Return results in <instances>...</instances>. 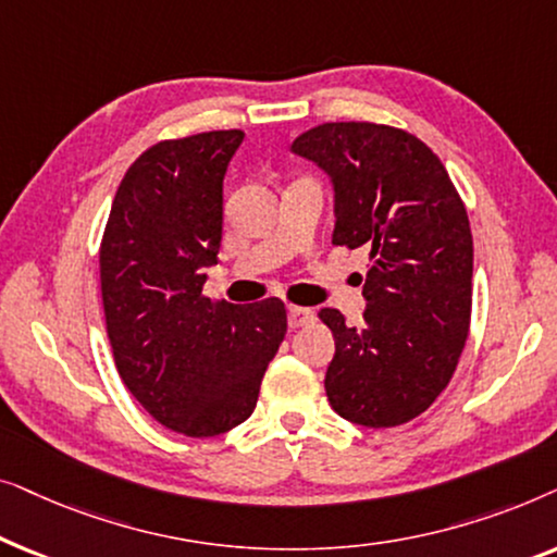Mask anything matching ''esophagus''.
Here are the masks:
<instances>
[{"label": "esophagus", "mask_w": 557, "mask_h": 557, "mask_svg": "<svg viewBox=\"0 0 557 557\" xmlns=\"http://www.w3.org/2000/svg\"><path fill=\"white\" fill-rule=\"evenodd\" d=\"M309 322H314V311L307 307H288V326H292V330L307 326Z\"/></svg>", "instance_id": "esophagus-1"}]
</instances>
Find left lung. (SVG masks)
Listing matches in <instances>:
<instances>
[{
    "instance_id": "left-lung-1",
    "label": "left lung",
    "mask_w": 557,
    "mask_h": 557,
    "mask_svg": "<svg viewBox=\"0 0 557 557\" xmlns=\"http://www.w3.org/2000/svg\"><path fill=\"white\" fill-rule=\"evenodd\" d=\"M294 154L317 162L334 189V246L370 250L364 324L337 309L324 387L345 421L393 429L444 393L471 314L474 243L446 166L403 128L339 121L304 132Z\"/></svg>"
}]
</instances>
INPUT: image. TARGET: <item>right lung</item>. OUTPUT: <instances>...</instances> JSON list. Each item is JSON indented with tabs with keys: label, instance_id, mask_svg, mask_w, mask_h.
Returning a JSON list of instances; mask_svg holds the SVG:
<instances>
[{
	"label": "right lung",
	"instance_id": "1",
	"mask_svg": "<svg viewBox=\"0 0 557 557\" xmlns=\"http://www.w3.org/2000/svg\"><path fill=\"white\" fill-rule=\"evenodd\" d=\"M240 128L159 141L121 180L101 243L106 330L141 408L193 438L253 413L286 334V307L210 301L205 269L223 240V180Z\"/></svg>",
	"mask_w": 557,
	"mask_h": 557
}]
</instances>
